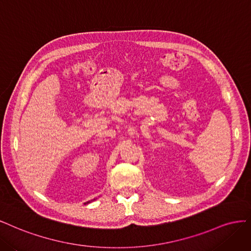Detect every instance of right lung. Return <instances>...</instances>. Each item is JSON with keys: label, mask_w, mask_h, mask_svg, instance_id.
Segmentation results:
<instances>
[{"label": "right lung", "mask_w": 251, "mask_h": 251, "mask_svg": "<svg viewBox=\"0 0 251 251\" xmlns=\"http://www.w3.org/2000/svg\"><path fill=\"white\" fill-rule=\"evenodd\" d=\"M87 203H88V202H87Z\"/></svg>", "instance_id": "1"}]
</instances>
